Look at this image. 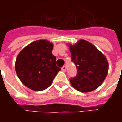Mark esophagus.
Returning a JSON list of instances; mask_svg holds the SVG:
<instances>
[{
	"label": "esophagus",
	"mask_w": 122,
	"mask_h": 122,
	"mask_svg": "<svg viewBox=\"0 0 122 122\" xmlns=\"http://www.w3.org/2000/svg\"><path fill=\"white\" fill-rule=\"evenodd\" d=\"M61 69H62V71H63V72H65L66 71V66H63L62 68H61Z\"/></svg>",
	"instance_id": "obj_1"
}]
</instances>
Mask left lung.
I'll return each instance as SVG.
<instances>
[{
	"mask_svg": "<svg viewBox=\"0 0 122 122\" xmlns=\"http://www.w3.org/2000/svg\"><path fill=\"white\" fill-rule=\"evenodd\" d=\"M68 46L72 61L78 69L76 76L70 79L72 86L83 93L96 90L108 74V63L106 57L87 40L81 39L74 45Z\"/></svg>",
	"mask_w": 122,
	"mask_h": 122,
	"instance_id": "left-lung-1",
	"label": "left lung"
}]
</instances>
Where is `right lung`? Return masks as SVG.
Here are the masks:
<instances>
[{"mask_svg":"<svg viewBox=\"0 0 122 122\" xmlns=\"http://www.w3.org/2000/svg\"><path fill=\"white\" fill-rule=\"evenodd\" d=\"M53 48V43L48 40H36L18 54L15 71L21 82L30 90L42 91L50 87L61 70L56 66Z\"/></svg>","mask_w":122,"mask_h":122,"instance_id":"add662e5","label":"right lung"}]
</instances>
